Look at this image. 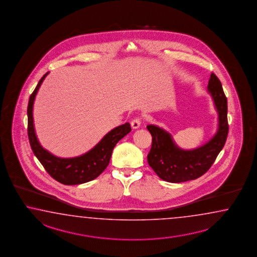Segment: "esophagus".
Returning <instances> with one entry per match:
<instances>
[{
    "label": "esophagus",
    "mask_w": 257,
    "mask_h": 257,
    "mask_svg": "<svg viewBox=\"0 0 257 257\" xmlns=\"http://www.w3.org/2000/svg\"><path fill=\"white\" fill-rule=\"evenodd\" d=\"M141 124V120L139 118H136L131 121V126L133 129H138Z\"/></svg>",
    "instance_id": "esophagus-1"
}]
</instances>
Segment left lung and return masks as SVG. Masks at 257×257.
I'll list each match as a JSON object with an SVG mask.
<instances>
[{
	"label": "left lung",
	"mask_w": 257,
	"mask_h": 257,
	"mask_svg": "<svg viewBox=\"0 0 257 257\" xmlns=\"http://www.w3.org/2000/svg\"><path fill=\"white\" fill-rule=\"evenodd\" d=\"M208 91L218 113V129L206 144L185 151L175 145L168 132L156 125L147 126L152 136L148 163L160 178L171 183L194 180L204 175L225 146L228 134L227 100L219 79L211 74Z\"/></svg>",
	"instance_id": "obj_1"
}]
</instances>
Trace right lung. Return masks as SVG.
<instances>
[{"instance_id":"1","label":"right lung","mask_w":257,"mask_h":257,"mask_svg":"<svg viewBox=\"0 0 257 257\" xmlns=\"http://www.w3.org/2000/svg\"><path fill=\"white\" fill-rule=\"evenodd\" d=\"M45 73L38 82L37 86L30 96L28 105V136L34 155L43 164L46 172L57 181L64 185H80L92 181L108 165L113 149L121 138L131 132L129 122L118 126L108 132L92 150L74 158H58L44 150L38 141L33 124V103L44 78Z\"/></svg>"}]
</instances>
